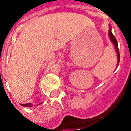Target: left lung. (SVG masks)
I'll return each instance as SVG.
<instances>
[{
  "label": "left lung",
  "mask_w": 131,
  "mask_h": 131,
  "mask_svg": "<svg viewBox=\"0 0 131 131\" xmlns=\"http://www.w3.org/2000/svg\"><path fill=\"white\" fill-rule=\"evenodd\" d=\"M109 37H110L111 42L112 43V44L114 46V49H115L116 56H117V64H116V67H118V64H119V60H120V54H119V50H118L117 40H116V38L114 37V36L113 35L112 32V27H111V25H110V29H109Z\"/></svg>",
  "instance_id": "obj_1"
}]
</instances>
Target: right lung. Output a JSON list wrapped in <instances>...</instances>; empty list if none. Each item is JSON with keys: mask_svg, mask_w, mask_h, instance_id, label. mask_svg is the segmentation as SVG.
I'll use <instances>...</instances> for the list:
<instances>
[{"mask_svg": "<svg viewBox=\"0 0 131 131\" xmlns=\"http://www.w3.org/2000/svg\"><path fill=\"white\" fill-rule=\"evenodd\" d=\"M42 104V102L40 103L39 104ZM21 106H23V107H33V104L31 103H27V104H21Z\"/></svg>", "mask_w": 131, "mask_h": 131, "instance_id": "right-lung-1", "label": "right lung"}]
</instances>
